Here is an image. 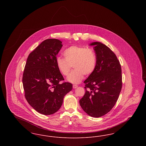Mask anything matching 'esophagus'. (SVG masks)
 <instances>
[{
  "instance_id": "34e87169",
  "label": "esophagus",
  "mask_w": 146,
  "mask_h": 146,
  "mask_svg": "<svg viewBox=\"0 0 146 146\" xmlns=\"http://www.w3.org/2000/svg\"><path fill=\"white\" fill-rule=\"evenodd\" d=\"M78 86L76 85H73V89H76V88H78Z\"/></svg>"
}]
</instances>
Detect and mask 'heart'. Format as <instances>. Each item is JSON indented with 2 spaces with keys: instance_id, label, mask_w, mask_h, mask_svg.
I'll list each match as a JSON object with an SVG mask.
<instances>
[{
  "instance_id": "obj_1",
  "label": "heart",
  "mask_w": 146,
  "mask_h": 146,
  "mask_svg": "<svg viewBox=\"0 0 146 146\" xmlns=\"http://www.w3.org/2000/svg\"><path fill=\"white\" fill-rule=\"evenodd\" d=\"M64 58L57 57L56 66L59 72L67 76L72 66L73 70L67 76L68 82L72 84L80 83L84 74H92L96 67V56L94 51L91 48L81 46H71L63 51Z\"/></svg>"
}]
</instances>
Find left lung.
I'll list each match as a JSON object with an SVG mask.
<instances>
[{"label": "left lung", "instance_id": "1", "mask_svg": "<svg viewBox=\"0 0 146 146\" xmlns=\"http://www.w3.org/2000/svg\"><path fill=\"white\" fill-rule=\"evenodd\" d=\"M96 67L84 81L85 93L79 104L84 111L94 118L108 113L116 104L122 88L121 68L115 54L106 45L93 42Z\"/></svg>", "mask_w": 146, "mask_h": 146}]
</instances>
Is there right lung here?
Instances as JSON below:
<instances>
[{"mask_svg": "<svg viewBox=\"0 0 146 146\" xmlns=\"http://www.w3.org/2000/svg\"><path fill=\"white\" fill-rule=\"evenodd\" d=\"M62 42L48 39L40 44L29 55L22 77L25 97L31 106L44 115L52 114L62 104L64 96L72 90L57 69L56 56Z\"/></svg>", "mask_w": 146, "mask_h": 146, "instance_id": "1", "label": "right lung"}]
</instances>
